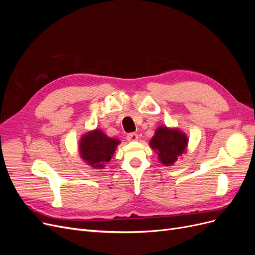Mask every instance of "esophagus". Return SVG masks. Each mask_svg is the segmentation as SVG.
I'll return each instance as SVG.
<instances>
[{
	"instance_id": "esophagus-1",
	"label": "esophagus",
	"mask_w": 255,
	"mask_h": 255,
	"mask_svg": "<svg viewBox=\"0 0 255 255\" xmlns=\"http://www.w3.org/2000/svg\"><path fill=\"white\" fill-rule=\"evenodd\" d=\"M128 141H136L138 139V135L136 133H129L127 136Z\"/></svg>"
}]
</instances>
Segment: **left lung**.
I'll return each mask as SVG.
<instances>
[{
    "mask_svg": "<svg viewBox=\"0 0 255 255\" xmlns=\"http://www.w3.org/2000/svg\"><path fill=\"white\" fill-rule=\"evenodd\" d=\"M150 144L158 154L161 163L169 166L176 161L177 156L184 152L187 144V137L177 129L160 127L153 136Z\"/></svg>",
    "mask_w": 255,
    "mask_h": 255,
    "instance_id": "left-lung-1",
    "label": "left lung"
}]
</instances>
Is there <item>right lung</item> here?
<instances>
[{"label":"right lung","mask_w":255,"mask_h":255,"mask_svg":"<svg viewBox=\"0 0 255 255\" xmlns=\"http://www.w3.org/2000/svg\"><path fill=\"white\" fill-rule=\"evenodd\" d=\"M119 140L107 137L101 129H96L82 137L80 152L82 158L94 168H103L110 161Z\"/></svg>","instance_id":"1"}]
</instances>
